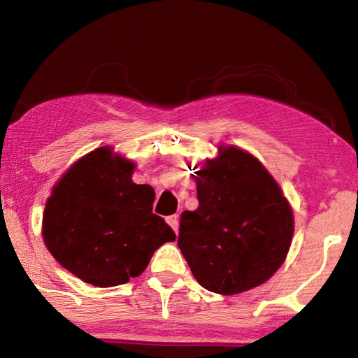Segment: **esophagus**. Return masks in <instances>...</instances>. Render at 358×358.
<instances>
[{
  "instance_id": "esophagus-1",
  "label": "esophagus",
  "mask_w": 358,
  "mask_h": 358,
  "mask_svg": "<svg viewBox=\"0 0 358 358\" xmlns=\"http://www.w3.org/2000/svg\"><path fill=\"white\" fill-rule=\"evenodd\" d=\"M167 224L173 229L175 234H178V216L177 215H172V216H167Z\"/></svg>"
}]
</instances>
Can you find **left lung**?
Masks as SVG:
<instances>
[{
    "instance_id": "left-lung-1",
    "label": "left lung",
    "mask_w": 358,
    "mask_h": 358,
    "mask_svg": "<svg viewBox=\"0 0 358 358\" xmlns=\"http://www.w3.org/2000/svg\"><path fill=\"white\" fill-rule=\"evenodd\" d=\"M197 210L180 216L178 248L210 292L232 295L265 282L282 265L294 234L289 202L256 157L220 148L194 172Z\"/></svg>"
}]
</instances>
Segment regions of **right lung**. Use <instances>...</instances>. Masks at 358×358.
Listing matches in <instances>:
<instances>
[{
	"mask_svg": "<svg viewBox=\"0 0 358 358\" xmlns=\"http://www.w3.org/2000/svg\"><path fill=\"white\" fill-rule=\"evenodd\" d=\"M134 164L110 148L83 156L53 187L44 211L45 246L66 270L98 287L147 268L173 230L153 213L155 191L131 180Z\"/></svg>",
	"mask_w": 358,
	"mask_h": 358,
	"instance_id": "1",
	"label": "right lung"
}]
</instances>
